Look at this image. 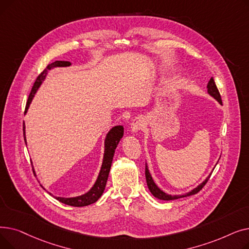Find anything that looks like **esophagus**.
<instances>
[{"label":"esophagus","instance_id":"1","mask_svg":"<svg viewBox=\"0 0 249 249\" xmlns=\"http://www.w3.org/2000/svg\"><path fill=\"white\" fill-rule=\"evenodd\" d=\"M143 126H144V121H143L142 118L140 117H136L135 119L132 120V123H131V133L132 134H137L139 132V130L143 128Z\"/></svg>","mask_w":249,"mask_h":249}]
</instances>
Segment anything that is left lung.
Returning <instances> with one entry per match:
<instances>
[{
  "mask_svg": "<svg viewBox=\"0 0 249 249\" xmlns=\"http://www.w3.org/2000/svg\"><path fill=\"white\" fill-rule=\"evenodd\" d=\"M207 93L209 96H211L213 99H215L220 105H222V101H221V96L219 94V90L215 85V82L213 80V77H211V80L209 81L208 85H207ZM220 160V159H219ZM219 161V160H218ZM217 161V163H218ZM217 163L215 164V166L217 165ZM214 166V168H215ZM214 168L212 169V171H214ZM212 174L209 175L206 179L204 181H202L200 185H198L197 187H196L195 189L191 190L190 192H188L187 194H184V195H169L165 192H163L162 190H160L158 185L155 184L152 177H151V174L149 173V169H148V166H147V163H145V178H146V182H147V187L150 191V193L154 196V197L156 199H160V200H162V201H172V200H177V199H179V198H185V197H189V196H192V195H195L197 194L199 191L202 190V188L206 185V182L208 181V179L210 178Z\"/></svg>",
  "mask_w": 249,
  "mask_h": 249,
  "instance_id": "1",
  "label": "left lung"
}]
</instances>
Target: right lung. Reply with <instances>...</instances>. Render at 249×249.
Listing matches in <instances>:
<instances>
[{"label":"right lung","instance_id":"1","mask_svg":"<svg viewBox=\"0 0 249 249\" xmlns=\"http://www.w3.org/2000/svg\"><path fill=\"white\" fill-rule=\"evenodd\" d=\"M71 62L70 61H62V60H56L54 62H52L50 64H48L46 69L38 75L36 82L34 83V86L31 89V93L29 95L28 98V102L27 105H26V109H25V114L27 113L30 104L36 94V91L38 90V89L40 88V86L42 85V83L45 81V78L48 74V71L56 69V68H68L71 67ZM26 127H25V123L23 124V131H24V140L26 145H27V140H26ZM124 134V128L121 125H117L114 126L113 128H111L109 130V132L107 133L106 137H105V141H104V155H103V161H102V165H101V169L99 176L95 181L94 186L90 188V190L89 192H87L86 194H83L81 196H76V197H71V198H63V197H54L57 201L69 205V206H72V207H85V206H89L90 204H93L95 202H97L101 196L103 195L105 188H106V184L108 180V177H109V173H110V168H111V164L113 161V156L115 153V149L117 148V145L119 144V142L121 140V138L123 137ZM34 175L36 177V173L35 171ZM42 187V185H40ZM43 188V187H42ZM44 189V188H43ZM45 190V189H44ZM49 195H51L50 193H48Z\"/></svg>","mask_w":249,"mask_h":249}]
</instances>
